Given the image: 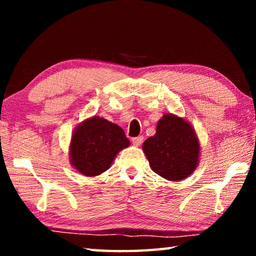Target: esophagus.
<instances>
[{
  "mask_svg": "<svg viewBox=\"0 0 256 256\" xmlns=\"http://www.w3.org/2000/svg\"><path fill=\"white\" fill-rule=\"evenodd\" d=\"M142 142H144V136H136L132 138V144L136 146H140Z\"/></svg>",
  "mask_w": 256,
  "mask_h": 256,
  "instance_id": "obj_1",
  "label": "esophagus"
}]
</instances>
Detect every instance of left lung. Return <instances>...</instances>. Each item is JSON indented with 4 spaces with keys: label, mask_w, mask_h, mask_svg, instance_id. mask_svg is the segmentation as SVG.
<instances>
[{
    "label": "left lung",
    "mask_w": 256,
    "mask_h": 256,
    "mask_svg": "<svg viewBox=\"0 0 256 256\" xmlns=\"http://www.w3.org/2000/svg\"><path fill=\"white\" fill-rule=\"evenodd\" d=\"M142 150L151 170L167 180L178 182L196 170L200 142L188 120L174 114H164L157 123L154 136L146 138Z\"/></svg>",
    "instance_id": "1"
}]
</instances>
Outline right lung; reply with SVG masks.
I'll return each instance as SVG.
<instances>
[{
    "label": "right lung",
    "mask_w": 256,
    "mask_h": 256,
    "mask_svg": "<svg viewBox=\"0 0 256 256\" xmlns=\"http://www.w3.org/2000/svg\"><path fill=\"white\" fill-rule=\"evenodd\" d=\"M128 146L122 128L104 118L92 116L73 131L68 157L74 170L94 177L106 172L120 151Z\"/></svg>",
    "instance_id": "right-lung-1"
}]
</instances>
